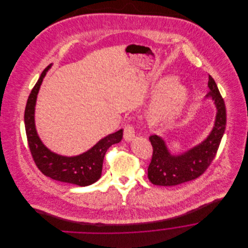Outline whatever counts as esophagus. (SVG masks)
<instances>
[{"label":"esophagus","instance_id":"34e87169","mask_svg":"<svg viewBox=\"0 0 248 248\" xmlns=\"http://www.w3.org/2000/svg\"><path fill=\"white\" fill-rule=\"evenodd\" d=\"M136 137L135 128L132 125H127L124 128V140L126 141H132Z\"/></svg>","mask_w":248,"mask_h":248}]
</instances>
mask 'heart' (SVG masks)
<instances>
[{
    "label": "heart",
    "instance_id": "b5f03b06",
    "mask_svg": "<svg viewBox=\"0 0 248 248\" xmlns=\"http://www.w3.org/2000/svg\"><path fill=\"white\" fill-rule=\"evenodd\" d=\"M152 108L151 117L156 123L169 125L180 116L186 106L190 92L189 89L176 79L170 78L158 85L156 93H160Z\"/></svg>",
    "mask_w": 248,
    "mask_h": 248
}]
</instances>
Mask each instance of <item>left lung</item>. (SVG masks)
I'll use <instances>...</instances> for the list:
<instances>
[{
	"instance_id": "left-lung-1",
	"label": "left lung",
	"mask_w": 248,
	"mask_h": 248,
	"mask_svg": "<svg viewBox=\"0 0 248 248\" xmlns=\"http://www.w3.org/2000/svg\"><path fill=\"white\" fill-rule=\"evenodd\" d=\"M209 93L205 98L212 99L216 108V118L212 131L207 138L188 151L174 155L166 142L153 135L149 138L153 146V156L148 168V178L159 186H175L202 176L216 156L226 125V108L217 86L209 75Z\"/></svg>"
}]
</instances>
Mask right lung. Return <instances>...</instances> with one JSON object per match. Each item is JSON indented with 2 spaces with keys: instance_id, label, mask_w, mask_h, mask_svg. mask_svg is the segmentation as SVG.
<instances>
[{
  "instance_id": "right-lung-1",
  "label": "right lung",
  "mask_w": 248,
  "mask_h": 248,
  "mask_svg": "<svg viewBox=\"0 0 248 248\" xmlns=\"http://www.w3.org/2000/svg\"><path fill=\"white\" fill-rule=\"evenodd\" d=\"M51 66L52 64L48 65L41 73L29 96L25 109L24 119L30 150L37 167L45 176L78 186H88L101 177L107 150L111 145L121 141L123 130L107 136L87 152L75 156L61 155L46 147L37 134L34 116L40 86Z\"/></svg>"
}]
</instances>
